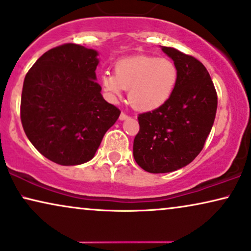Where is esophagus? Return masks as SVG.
I'll use <instances>...</instances> for the list:
<instances>
[{
	"mask_svg": "<svg viewBox=\"0 0 251 251\" xmlns=\"http://www.w3.org/2000/svg\"><path fill=\"white\" fill-rule=\"evenodd\" d=\"M126 118H128V115H126V113H121V114H120V120H121V121H122V120H126Z\"/></svg>",
	"mask_w": 251,
	"mask_h": 251,
	"instance_id": "1",
	"label": "esophagus"
}]
</instances>
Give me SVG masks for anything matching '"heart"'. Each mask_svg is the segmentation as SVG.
I'll return each instance as SVG.
<instances>
[{
    "label": "heart",
    "mask_w": 251,
    "mask_h": 251,
    "mask_svg": "<svg viewBox=\"0 0 251 251\" xmlns=\"http://www.w3.org/2000/svg\"><path fill=\"white\" fill-rule=\"evenodd\" d=\"M115 75L105 74L101 84L113 98L129 90V102L138 110H153L168 101L178 79L177 67L166 57H128L116 62Z\"/></svg>",
    "instance_id": "b5f03b06"
}]
</instances>
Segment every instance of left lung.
<instances>
[{"instance_id": "obj_1", "label": "left lung", "mask_w": 251, "mask_h": 251, "mask_svg": "<svg viewBox=\"0 0 251 251\" xmlns=\"http://www.w3.org/2000/svg\"><path fill=\"white\" fill-rule=\"evenodd\" d=\"M178 70L168 101L138 115L133 158L149 173H168L190 164L203 150L216 118L218 97L206 68L191 55L161 47Z\"/></svg>"}]
</instances>
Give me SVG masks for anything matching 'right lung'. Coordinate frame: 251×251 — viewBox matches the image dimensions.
<instances>
[{
	"instance_id": "add662e5",
	"label": "right lung",
	"mask_w": 251,
	"mask_h": 251,
	"mask_svg": "<svg viewBox=\"0 0 251 251\" xmlns=\"http://www.w3.org/2000/svg\"><path fill=\"white\" fill-rule=\"evenodd\" d=\"M98 53L75 44L47 50L23 84V129L40 153L63 166L91 160L119 119L96 82Z\"/></svg>"
}]
</instances>
